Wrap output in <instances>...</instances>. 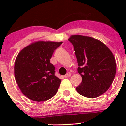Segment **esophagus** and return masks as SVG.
Masks as SVG:
<instances>
[{
    "instance_id": "obj_1",
    "label": "esophagus",
    "mask_w": 126,
    "mask_h": 126,
    "mask_svg": "<svg viewBox=\"0 0 126 126\" xmlns=\"http://www.w3.org/2000/svg\"><path fill=\"white\" fill-rule=\"evenodd\" d=\"M71 76V72H68V73H67L64 76V77H70Z\"/></svg>"
}]
</instances>
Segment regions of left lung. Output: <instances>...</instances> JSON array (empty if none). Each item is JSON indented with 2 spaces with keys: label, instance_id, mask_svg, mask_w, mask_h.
Wrapping results in <instances>:
<instances>
[{
  "label": "left lung",
  "instance_id": "obj_1",
  "mask_svg": "<svg viewBox=\"0 0 126 126\" xmlns=\"http://www.w3.org/2000/svg\"><path fill=\"white\" fill-rule=\"evenodd\" d=\"M68 40L74 46L78 68L82 77L77 92L88 98H96L112 84L116 71V60L111 50L101 41L75 35Z\"/></svg>",
  "mask_w": 126,
  "mask_h": 126
}]
</instances>
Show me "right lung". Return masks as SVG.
Instances as JSON below:
<instances>
[{
	"label": "right lung",
	"mask_w": 126,
	"mask_h": 126,
	"mask_svg": "<svg viewBox=\"0 0 126 126\" xmlns=\"http://www.w3.org/2000/svg\"><path fill=\"white\" fill-rule=\"evenodd\" d=\"M62 42H34L20 51L15 63L16 82L22 93L36 102L50 99L57 93L61 80L55 76L50 59Z\"/></svg>",
	"instance_id": "right-lung-1"
}]
</instances>
